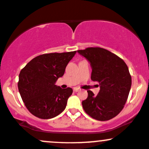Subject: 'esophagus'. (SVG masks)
I'll list each match as a JSON object with an SVG mask.
<instances>
[{"mask_svg": "<svg viewBox=\"0 0 149 149\" xmlns=\"http://www.w3.org/2000/svg\"><path fill=\"white\" fill-rule=\"evenodd\" d=\"M73 90H74V92H79L80 89H79V88H77V87H75V88H74V89H73Z\"/></svg>", "mask_w": 149, "mask_h": 149, "instance_id": "1", "label": "esophagus"}]
</instances>
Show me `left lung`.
I'll return each mask as SVG.
<instances>
[{"mask_svg":"<svg viewBox=\"0 0 149 149\" xmlns=\"http://www.w3.org/2000/svg\"><path fill=\"white\" fill-rule=\"evenodd\" d=\"M77 52L90 62L91 79L100 87L97 95L87 91V98L81 102L84 111L98 121L113 119L124 108L132 86L127 65L119 56L102 47H87Z\"/></svg>","mask_w":149,"mask_h":149,"instance_id":"1","label":"left lung"}]
</instances>
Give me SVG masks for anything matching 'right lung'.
I'll use <instances>...</instances> for the list:
<instances>
[{
    "label": "right lung",
    "mask_w": 149,
    "mask_h": 149,
    "mask_svg": "<svg viewBox=\"0 0 149 149\" xmlns=\"http://www.w3.org/2000/svg\"><path fill=\"white\" fill-rule=\"evenodd\" d=\"M76 51L53 52L37 56L19 74V92L28 111L36 117L48 119L65 110L72 89H62L55 83L63 76Z\"/></svg>",
    "instance_id": "right-lung-1"
}]
</instances>
